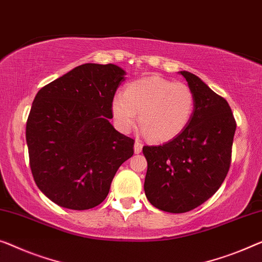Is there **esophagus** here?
Instances as JSON below:
<instances>
[{"label":"esophagus","mask_w":262,"mask_h":262,"mask_svg":"<svg viewBox=\"0 0 262 262\" xmlns=\"http://www.w3.org/2000/svg\"><path fill=\"white\" fill-rule=\"evenodd\" d=\"M142 147H143V144L141 143V141H139V140H136L135 143H134V151H135V154L141 153Z\"/></svg>","instance_id":"obj_1"}]
</instances>
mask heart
<instances>
[{"instance_id":"b5f03b06","label":"heart","mask_w":262,"mask_h":262,"mask_svg":"<svg viewBox=\"0 0 262 262\" xmlns=\"http://www.w3.org/2000/svg\"><path fill=\"white\" fill-rule=\"evenodd\" d=\"M194 94L182 82L161 76H147L127 85L124 94L113 99L115 123L128 132L138 120L149 138L158 142L170 141L181 134L192 120Z\"/></svg>"}]
</instances>
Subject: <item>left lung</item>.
Instances as JSON below:
<instances>
[{
  "mask_svg": "<svg viewBox=\"0 0 262 262\" xmlns=\"http://www.w3.org/2000/svg\"><path fill=\"white\" fill-rule=\"evenodd\" d=\"M195 99L185 130L162 146H144V193L156 208L186 213L220 188L227 177L236 122L224 97L188 72H180Z\"/></svg>",
  "mask_w": 262,
  "mask_h": 262,
  "instance_id": "1",
  "label": "left lung"
}]
</instances>
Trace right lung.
<instances>
[{"mask_svg":"<svg viewBox=\"0 0 262 262\" xmlns=\"http://www.w3.org/2000/svg\"><path fill=\"white\" fill-rule=\"evenodd\" d=\"M126 72L85 63L42 87L26 127L35 183L64 208H94L107 198L119 167L134 154V140L109 122Z\"/></svg>","mask_w":262,"mask_h":262,"instance_id":"1","label":"right lung"}]
</instances>
